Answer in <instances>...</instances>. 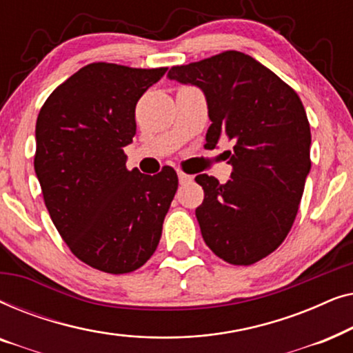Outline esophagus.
Here are the masks:
<instances>
[{
  "instance_id": "esophagus-1",
  "label": "esophagus",
  "mask_w": 353,
  "mask_h": 353,
  "mask_svg": "<svg viewBox=\"0 0 353 353\" xmlns=\"http://www.w3.org/2000/svg\"><path fill=\"white\" fill-rule=\"evenodd\" d=\"M178 180H180V185H186V183L192 181V176L186 175V173H183V172H178Z\"/></svg>"
}]
</instances>
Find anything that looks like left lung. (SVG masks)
<instances>
[{
    "label": "left lung",
    "mask_w": 353,
    "mask_h": 353,
    "mask_svg": "<svg viewBox=\"0 0 353 353\" xmlns=\"http://www.w3.org/2000/svg\"><path fill=\"white\" fill-rule=\"evenodd\" d=\"M168 79L205 96L212 125L205 146L234 143L225 185L196 176L204 202L196 209L202 238L216 257L252 265L286 239L310 173V125L302 101L278 75L244 52L225 51L176 65Z\"/></svg>",
    "instance_id": "obj_1"
}]
</instances>
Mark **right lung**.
Masks as SVG:
<instances>
[{"label": "right lung", "instance_id": "right-lung-1", "mask_svg": "<svg viewBox=\"0 0 353 353\" xmlns=\"http://www.w3.org/2000/svg\"><path fill=\"white\" fill-rule=\"evenodd\" d=\"M161 69L94 62L50 94L38 114L35 173L51 220L77 259L122 274L156 252L178 188L176 172L127 170L134 108Z\"/></svg>", "mask_w": 353, "mask_h": 353}]
</instances>
